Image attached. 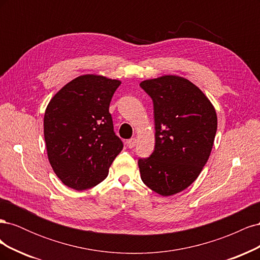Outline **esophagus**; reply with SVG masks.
<instances>
[{
    "instance_id": "34e87169",
    "label": "esophagus",
    "mask_w": 260,
    "mask_h": 260,
    "mask_svg": "<svg viewBox=\"0 0 260 260\" xmlns=\"http://www.w3.org/2000/svg\"><path fill=\"white\" fill-rule=\"evenodd\" d=\"M136 144H137V139L136 138H132V139L127 141V146L129 148H133V147L136 146Z\"/></svg>"
}]
</instances>
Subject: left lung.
Masks as SVG:
<instances>
[{
  "mask_svg": "<svg viewBox=\"0 0 260 260\" xmlns=\"http://www.w3.org/2000/svg\"><path fill=\"white\" fill-rule=\"evenodd\" d=\"M154 105L155 148L139 158L141 179L162 196L190 186L211 152L217 115L198 86L182 77L164 76L140 83Z\"/></svg>",
  "mask_w": 260,
  "mask_h": 260,
  "instance_id": "obj_1",
  "label": "left lung"
}]
</instances>
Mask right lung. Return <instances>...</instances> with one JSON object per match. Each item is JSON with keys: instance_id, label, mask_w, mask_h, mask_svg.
Instances as JSON below:
<instances>
[{"instance_id": "obj_1", "label": "right lung", "mask_w": 260, "mask_h": 260, "mask_svg": "<svg viewBox=\"0 0 260 260\" xmlns=\"http://www.w3.org/2000/svg\"><path fill=\"white\" fill-rule=\"evenodd\" d=\"M120 81L84 75L61 88L44 115V139L51 166L77 191L98 185L123 147L114 131L109 104Z\"/></svg>"}]
</instances>
